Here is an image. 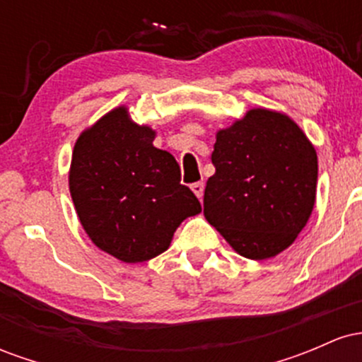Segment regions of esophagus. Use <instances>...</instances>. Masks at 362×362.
Here are the masks:
<instances>
[{
	"instance_id": "obj_1",
	"label": "esophagus",
	"mask_w": 362,
	"mask_h": 362,
	"mask_svg": "<svg viewBox=\"0 0 362 362\" xmlns=\"http://www.w3.org/2000/svg\"><path fill=\"white\" fill-rule=\"evenodd\" d=\"M190 189H192V192L197 195L199 199H201L202 194H204V184H202V182H195V184L190 185Z\"/></svg>"
}]
</instances>
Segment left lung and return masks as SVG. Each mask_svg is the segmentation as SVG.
<instances>
[{
    "instance_id": "8db88e82",
    "label": "left lung",
    "mask_w": 362,
    "mask_h": 362,
    "mask_svg": "<svg viewBox=\"0 0 362 362\" xmlns=\"http://www.w3.org/2000/svg\"><path fill=\"white\" fill-rule=\"evenodd\" d=\"M204 216L242 257L265 260L293 245L317 197L313 144L286 114L252 109L216 134Z\"/></svg>"
}]
</instances>
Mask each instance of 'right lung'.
I'll return each mask as SVG.
<instances>
[{
  "instance_id": "1",
  "label": "right lung",
  "mask_w": 362,
  "mask_h": 362,
  "mask_svg": "<svg viewBox=\"0 0 362 362\" xmlns=\"http://www.w3.org/2000/svg\"><path fill=\"white\" fill-rule=\"evenodd\" d=\"M155 136L117 107L85 129L73 149L69 192L83 230L127 264L163 253L180 223L202 211L180 184L175 158L153 146Z\"/></svg>"
}]
</instances>
